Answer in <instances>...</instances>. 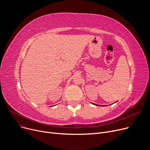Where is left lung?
<instances>
[{
    "label": "left lung",
    "mask_w": 150,
    "mask_h": 150,
    "mask_svg": "<svg viewBox=\"0 0 150 150\" xmlns=\"http://www.w3.org/2000/svg\"><path fill=\"white\" fill-rule=\"evenodd\" d=\"M93 105H96V106H100V105H97V104H94V103H92ZM101 106H105L104 105H102Z\"/></svg>",
    "instance_id": "8db88e82"
}]
</instances>
